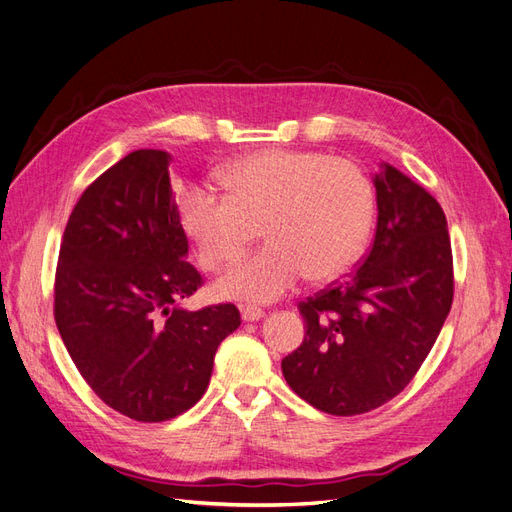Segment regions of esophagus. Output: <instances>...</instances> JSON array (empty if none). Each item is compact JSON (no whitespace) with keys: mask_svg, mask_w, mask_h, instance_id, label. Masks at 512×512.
Instances as JSON below:
<instances>
[{"mask_svg":"<svg viewBox=\"0 0 512 512\" xmlns=\"http://www.w3.org/2000/svg\"><path fill=\"white\" fill-rule=\"evenodd\" d=\"M262 316H265V312H262V309H258L254 305H241V318H243V322H256Z\"/></svg>","mask_w":512,"mask_h":512,"instance_id":"obj_1","label":"esophagus"}]
</instances>
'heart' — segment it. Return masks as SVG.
Returning <instances> with one entry per match:
<instances>
[{
	"instance_id": "b5f03b06",
	"label": "heart",
	"mask_w": 512,
	"mask_h": 512,
	"mask_svg": "<svg viewBox=\"0 0 512 512\" xmlns=\"http://www.w3.org/2000/svg\"><path fill=\"white\" fill-rule=\"evenodd\" d=\"M226 194L192 185L179 200L181 226L200 265L220 269L262 228L267 245L241 258L215 290L245 303H273L307 275L331 282L361 258L374 224V188L350 160L316 151L265 149L222 168Z\"/></svg>"
}]
</instances>
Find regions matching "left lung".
I'll use <instances>...</instances> for the list:
<instances>
[{"instance_id": "1", "label": "left lung", "mask_w": 512, "mask_h": 512, "mask_svg": "<svg viewBox=\"0 0 512 512\" xmlns=\"http://www.w3.org/2000/svg\"><path fill=\"white\" fill-rule=\"evenodd\" d=\"M374 185V243L344 282L299 303L307 331L282 361L290 389L335 416L369 412L404 391L453 305L451 237L438 200L386 162Z\"/></svg>"}]
</instances>
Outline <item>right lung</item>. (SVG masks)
<instances>
[{
    "mask_svg": "<svg viewBox=\"0 0 512 512\" xmlns=\"http://www.w3.org/2000/svg\"><path fill=\"white\" fill-rule=\"evenodd\" d=\"M168 164L166 151L138 149L91 183L55 273V322L76 369L106 406L141 423L190 410L241 324L232 303L179 305L203 277L185 260Z\"/></svg>",
    "mask_w": 512,
    "mask_h": 512,
    "instance_id": "obj_1",
    "label": "right lung"
}]
</instances>
